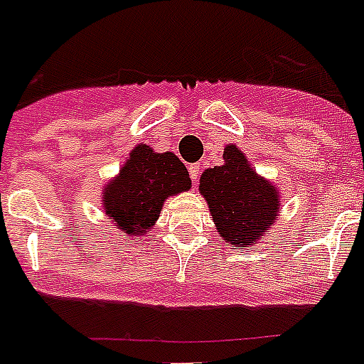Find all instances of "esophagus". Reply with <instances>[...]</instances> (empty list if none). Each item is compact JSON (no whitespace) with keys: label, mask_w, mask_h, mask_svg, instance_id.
Returning <instances> with one entry per match:
<instances>
[{"label":"esophagus","mask_w":364,"mask_h":364,"mask_svg":"<svg viewBox=\"0 0 364 364\" xmlns=\"http://www.w3.org/2000/svg\"><path fill=\"white\" fill-rule=\"evenodd\" d=\"M188 173H191L192 181L196 183L198 177H200V164H191V168H188Z\"/></svg>","instance_id":"1"}]
</instances>
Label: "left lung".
<instances>
[{"instance_id":"8db88e82","label":"left lung","mask_w":364,"mask_h":364,"mask_svg":"<svg viewBox=\"0 0 364 364\" xmlns=\"http://www.w3.org/2000/svg\"><path fill=\"white\" fill-rule=\"evenodd\" d=\"M200 194L205 198L218 235L237 250L264 239L279 216V188L259 176L235 144L224 148V163L201 173Z\"/></svg>"}]
</instances>
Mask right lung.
<instances>
[{"label": "right lung", "instance_id": "add662e5", "mask_svg": "<svg viewBox=\"0 0 364 364\" xmlns=\"http://www.w3.org/2000/svg\"><path fill=\"white\" fill-rule=\"evenodd\" d=\"M191 187L188 170L177 155L136 144L120 172L103 187L102 209L124 237L140 239L154 229L164 201Z\"/></svg>", "mask_w": 364, "mask_h": 364}]
</instances>
